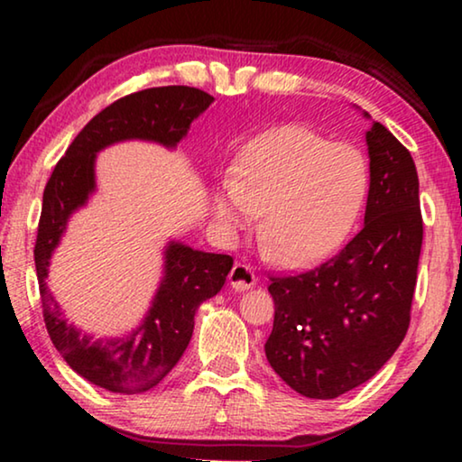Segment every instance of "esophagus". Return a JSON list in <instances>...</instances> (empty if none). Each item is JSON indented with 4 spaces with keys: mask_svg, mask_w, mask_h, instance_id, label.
I'll list each match as a JSON object with an SVG mask.
<instances>
[{
    "mask_svg": "<svg viewBox=\"0 0 462 462\" xmlns=\"http://www.w3.org/2000/svg\"><path fill=\"white\" fill-rule=\"evenodd\" d=\"M230 285L232 289H236V291H246V289H253L256 283H259V279H256L254 271L246 267V264L236 263L230 271Z\"/></svg>",
    "mask_w": 462,
    "mask_h": 462,
    "instance_id": "esophagus-1",
    "label": "esophagus"
}]
</instances>
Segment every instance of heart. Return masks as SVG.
I'll list each match as a JSON object with an SVG mask.
<instances>
[{
  "label": "heart",
  "mask_w": 462,
  "mask_h": 462,
  "mask_svg": "<svg viewBox=\"0 0 462 462\" xmlns=\"http://www.w3.org/2000/svg\"><path fill=\"white\" fill-rule=\"evenodd\" d=\"M365 187L363 161L353 148L289 126L256 140L234 161L230 183L212 195V214L226 234L236 236L263 212L264 256L279 264H306L342 238Z\"/></svg>",
  "instance_id": "heart-1"
}]
</instances>
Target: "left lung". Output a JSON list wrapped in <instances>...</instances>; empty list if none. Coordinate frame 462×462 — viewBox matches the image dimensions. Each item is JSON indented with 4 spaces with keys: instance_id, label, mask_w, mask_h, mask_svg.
I'll return each instance as SVG.
<instances>
[{
    "instance_id": "1",
    "label": "left lung",
    "mask_w": 462,
    "mask_h": 462,
    "mask_svg": "<svg viewBox=\"0 0 462 462\" xmlns=\"http://www.w3.org/2000/svg\"><path fill=\"white\" fill-rule=\"evenodd\" d=\"M366 118L369 114L365 112ZM365 226L332 259L271 277L269 365L297 393L334 400L385 365L410 328L424 224L408 148L379 122L366 130Z\"/></svg>"
}]
</instances>
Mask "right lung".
<instances>
[{
    "label": "right lung",
    "mask_w": 462,
    "mask_h": 462,
    "mask_svg": "<svg viewBox=\"0 0 462 462\" xmlns=\"http://www.w3.org/2000/svg\"><path fill=\"white\" fill-rule=\"evenodd\" d=\"M212 101L209 93L187 85L152 88L114 101L77 134L44 187L34 263L46 330L75 373L112 393H144L167 377L191 340L195 311L226 283L232 256L203 253L171 240L165 248V275L143 324L124 338L99 340L62 318L46 285L51 256L69 217L96 191L99 151L122 140H151L175 148Z\"/></svg>",
    "instance_id": "add662e5"
}]
</instances>
